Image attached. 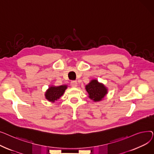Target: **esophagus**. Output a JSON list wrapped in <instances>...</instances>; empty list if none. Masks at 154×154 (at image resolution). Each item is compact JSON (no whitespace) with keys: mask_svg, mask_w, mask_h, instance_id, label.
Segmentation results:
<instances>
[{"mask_svg":"<svg viewBox=\"0 0 154 154\" xmlns=\"http://www.w3.org/2000/svg\"><path fill=\"white\" fill-rule=\"evenodd\" d=\"M70 85L73 87H75L77 86V81H75V80H72V81H71L70 82Z\"/></svg>","mask_w":154,"mask_h":154,"instance_id":"esophagus-1","label":"esophagus"}]
</instances>
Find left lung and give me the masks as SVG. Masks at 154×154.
Masks as SVG:
<instances>
[{"mask_svg": "<svg viewBox=\"0 0 154 154\" xmlns=\"http://www.w3.org/2000/svg\"><path fill=\"white\" fill-rule=\"evenodd\" d=\"M86 91L88 94L89 98L96 101L101 100L107 93V90L103 84L98 82L97 80H92L86 85Z\"/></svg>", "mask_w": 154, "mask_h": 154, "instance_id": "obj_1", "label": "left lung"}]
</instances>
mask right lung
<instances>
[{"label":"right lung","mask_w":154,"mask_h":154,"mask_svg":"<svg viewBox=\"0 0 154 154\" xmlns=\"http://www.w3.org/2000/svg\"><path fill=\"white\" fill-rule=\"evenodd\" d=\"M67 85H60L59 87H51L45 93V98L50 102L57 100L63 94L67 88Z\"/></svg>","instance_id":"obj_1"}]
</instances>
